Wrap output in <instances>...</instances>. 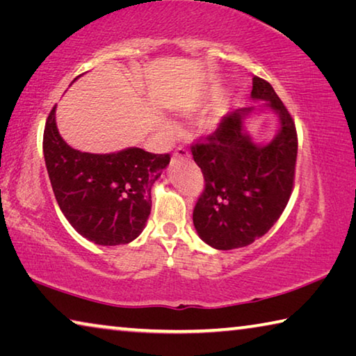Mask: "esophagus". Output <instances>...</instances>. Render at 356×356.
I'll list each match as a JSON object with an SVG mask.
<instances>
[{
	"label": "esophagus",
	"mask_w": 356,
	"mask_h": 356,
	"mask_svg": "<svg viewBox=\"0 0 356 356\" xmlns=\"http://www.w3.org/2000/svg\"><path fill=\"white\" fill-rule=\"evenodd\" d=\"M190 156V154H188V150H186L185 147H177L176 150H174V154H172V159L174 160H177V159H188Z\"/></svg>",
	"instance_id": "1"
}]
</instances>
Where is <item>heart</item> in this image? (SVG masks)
I'll return each mask as SVG.
<instances>
[{"label":"heart","instance_id":"b5f03b06","mask_svg":"<svg viewBox=\"0 0 356 356\" xmlns=\"http://www.w3.org/2000/svg\"><path fill=\"white\" fill-rule=\"evenodd\" d=\"M215 125V119H209V120H206V129H212ZM166 127L168 129H171L172 125L171 124H166Z\"/></svg>","mask_w":356,"mask_h":356}]
</instances>
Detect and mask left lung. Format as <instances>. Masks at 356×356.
Here are the masks:
<instances>
[{"instance_id":"8db88e82","label":"left lung","mask_w":356,"mask_h":356,"mask_svg":"<svg viewBox=\"0 0 356 356\" xmlns=\"http://www.w3.org/2000/svg\"><path fill=\"white\" fill-rule=\"evenodd\" d=\"M251 99L278 114L280 130L272 141L256 144L245 130V119L256 110L248 106L229 113L212 135L191 146L206 180L193 225L215 250L242 248L262 237L292 195L298 150L293 119L262 78H252Z\"/></svg>"}]
</instances>
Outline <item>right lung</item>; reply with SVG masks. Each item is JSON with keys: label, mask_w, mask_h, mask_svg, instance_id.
Listing matches in <instances>:
<instances>
[{"label": "right lung", "mask_w": 356, "mask_h": 356, "mask_svg": "<svg viewBox=\"0 0 356 356\" xmlns=\"http://www.w3.org/2000/svg\"><path fill=\"white\" fill-rule=\"evenodd\" d=\"M55 113L53 106L45 124L44 156L59 209L72 227L94 243H130L146 226L152 207L150 190L170 165V154L140 147L81 152L59 135Z\"/></svg>", "instance_id": "add662e5"}]
</instances>
